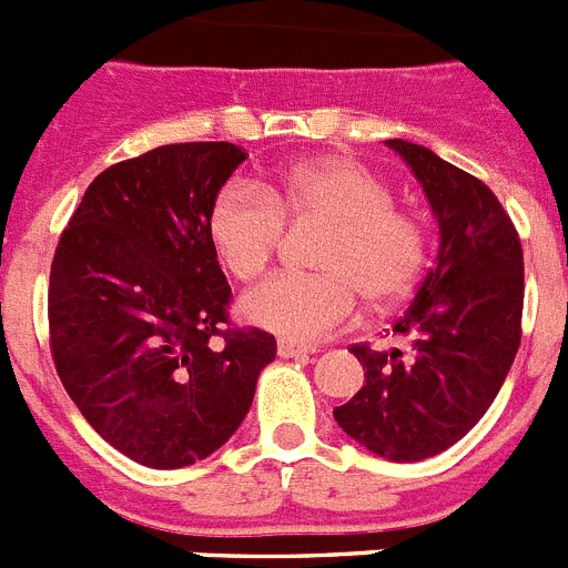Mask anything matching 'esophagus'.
<instances>
[{
	"instance_id": "esophagus-1",
	"label": "esophagus",
	"mask_w": 568,
	"mask_h": 568,
	"mask_svg": "<svg viewBox=\"0 0 568 568\" xmlns=\"http://www.w3.org/2000/svg\"><path fill=\"white\" fill-rule=\"evenodd\" d=\"M277 354L283 356V359H303V356L316 354V351H314V347H308V345H296V342L280 339L277 342Z\"/></svg>"
}]
</instances>
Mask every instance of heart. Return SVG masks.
Returning <instances> with one entry per match:
<instances>
[{"instance_id":"obj_1","label":"heart","mask_w":568,"mask_h":568,"mask_svg":"<svg viewBox=\"0 0 568 568\" xmlns=\"http://www.w3.org/2000/svg\"><path fill=\"white\" fill-rule=\"evenodd\" d=\"M294 226L322 223L316 274H277L240 300L252 325L291 342H316L356 314L359 296L373 305L405 300L427 260V237L413 214L393 206V192L345 158L300 163L265 189L232 181L206 217L214 252L232 277L257 280Z\"/></svg>"}]
</instances>
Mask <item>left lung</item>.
<instances>
[{"label": "left lung", "instance_id": "8db88e82", "mask_svg": "<svg viewBox=\"0 0 568 568\" xmlns=\"http://www.w3.org/2000/svg\"><path fill=\"white\" fill-rule=\"evenodd\" d=\"M422 183L438 223V254L393 336L354 345L365 385L334 418L387 462L433 458L462 442L498 396L520 345L524 252L509 214L478 178L402 138L387 141Z\"/></svg>", "mask_w": 568, "mask_h": 568}]
</instances>
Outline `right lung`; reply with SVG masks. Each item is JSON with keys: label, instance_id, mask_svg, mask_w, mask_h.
I'll return each instance as SVG.
<instances>
[{"label": "right lung", "instance_id": "add662e5", "mask_svg": "<svg viewBox=\"0 0 568 568\" xmlns=\"http://www.w3.org/2000/svg\"><path fill=\"white\" fill-rule=\"evenodd\" d=\"M246 152L166 144L101 172L50 268V347L87 424L132 462L178 469L234 436L277 339L221 331L232 288L206 232ZM224 334V347L207 339Z\"/></svg>", "mask_w": 568, "mask_h": 568}]
</instances>
